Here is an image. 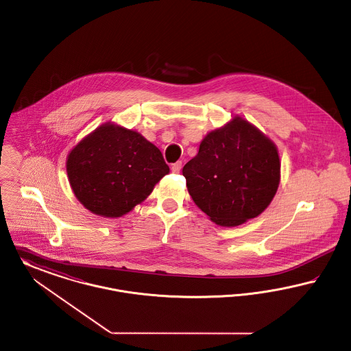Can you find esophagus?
<instances>
[{
	"label": "esophagus",
	"mask_w": 351,
	"mask_h": 351,
	"mask_svg": "<svg viewBox=\"0 0 351 351\" xmlns=\"http://www.w3.org/2000/svg\"><path fill=\"white\" fill-rule=\"evenodd\" d=\"M181 169H182V162H181V161H178V162H176V164L171 165V171H173V173H180Z\"/></svg>",
	"instance_id": "1"
}]
</instances>
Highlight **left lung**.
I'll list each match as a JSON object with an SVG mask.
<instances>
[{
	"mask_svg": "<svg viewBox=\"0 0 351 351\" xmlns=\"http://www.w3.org/2000/svg\"><path fill=\"white\" fill-rule=\"evenodd\" d=\"M193 201L214 223L234 227L260 215L280 182L276 145L235 116L210 132L184 169Z\"/></svg>",
	"mask_w": 351,
	"mask_h": 351,
	"instance_id": "8db88e82",
	"label": "left lung"
}]
</instances>
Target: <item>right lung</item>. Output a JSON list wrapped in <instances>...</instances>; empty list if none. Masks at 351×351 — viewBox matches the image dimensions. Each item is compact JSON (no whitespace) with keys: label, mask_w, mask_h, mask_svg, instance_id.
<instances>
[{"label":"right lung","mask_w":351,"mask_h":351,"mask_svg":"<svg viewBox=\"0 0 351 351\" xmlns=\"http://www.w3.org/2000/svg\"><path fill=\"white\" fill-rule=\"evenodd\" d=\"M66 167L79 202L104 218L130 213L169 173L160 149L111 123L84 137L70 152Z\"/></svg>","instance_id":"right-lung-1"}]
</instances>
